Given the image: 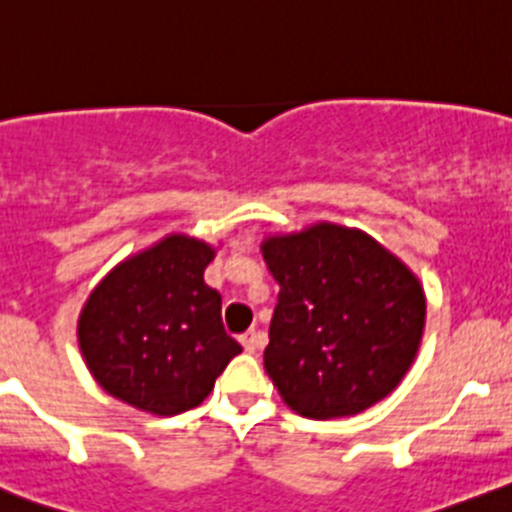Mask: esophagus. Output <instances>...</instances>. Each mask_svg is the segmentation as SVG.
<instances>
[{"mask_svg":"<svg viewBox=\"0 0 512 512\" xmlns=\"http://www.w3.org/2000/svg\"><path fill=\"white\" fill-rule=\"evenodd\" d=\"M241 344H243V349H246V352H256V349L259 347H264L266 344V334L264 332H256V329H251V332H246V334H241Z\"/></svg>","mask_w":512,"mask_h":512,"instance_id":"1","label":"esophagus"}]
</instances>
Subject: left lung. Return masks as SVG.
Wrapping results in <instances>:
<instances>
[{
  "instance_id": "obj_1",
  "label": "left lung",
  "mask_w": 512,
  "mask_h": 512,
  "mask_svg": "<svg viewBox=\"0 0 512 512\" xmlns=\"http://www.w3.org/2000/svg\"><path fill=\"white\" fill-rule=\"evenodd\" d=\"M279 281L264 367L286 405L311 420L359 415L415 362L425 291L372 236L337 223L266 238Z\"/></svg>"
}]
</instances>
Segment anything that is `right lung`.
Instances as JSON below:
<instances>
[{
    "instance_id": "right-lung-1",
    "label": "right lung",
    "mask_w": 512,
    "mask_h": 512,
    "mask_svg": "<svg viewBox=\"0 0 512 512\" xmlns=\"http://www.w3.org/2000/svg\"><path fill=\"white\" fill-rule=\"evenodd\" d=\"M216 251L170 233L115 266L77 321L82 357L107 394L170 417L211 394L241 344L221 321V294L203 281Z\"/></svg>"
}]
</instances>
